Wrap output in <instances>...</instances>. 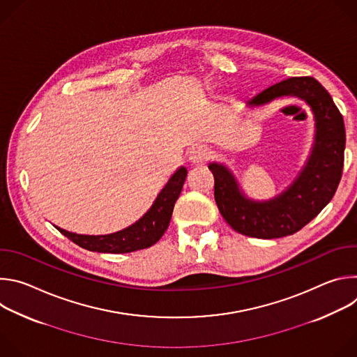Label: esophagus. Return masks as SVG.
<instances>
[{"mask_svg": "<svg viewBox=\"0 0 357 357\" xmlns=\"http://www.w3.org/2000/svg\"><path fill=\"white\" fill-rule=\"evenodd\" d=\"M211 158V151L205 146H196L189 152V160L192 164H205Z\"/></svg>", "mask_w": 357, "mask_h": 357, "instance_id": "34e87169", "label": "esophagus"}]
</instances>
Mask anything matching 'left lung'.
<instances>
[{
  "mask_svg": "<svg viewBox=\"0 0 357 357\" xmlns=\"http://www.w3.org/2000/svg\"><path fill=\"white\" fill-rule=\"evenodd\" d=\"M282 96L302 98L315 117L311 157L282 193L266 202L248 199L225 165H209L215 176V200L223 219L233 230L248 237L278 238L299 231L331 202L342 178L346 132L331 94L314 77H289L263 90L247 105L263 106Z\"/></svg>",
  "mask_w": 357,
  "mask_h": 357,
  "instance_id": "8db88e82",
  "label": "left lung"
}]
</instances>
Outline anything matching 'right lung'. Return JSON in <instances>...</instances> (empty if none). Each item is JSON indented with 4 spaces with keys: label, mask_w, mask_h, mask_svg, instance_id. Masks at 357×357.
I'll use <instances>...</instances> for the list:
<instances>
[{
    "label": "right lung",
    "mask_w": 357,
    "mask_h": 357,
    "mask_svg": "<svg viewBox=\"0 0 357 357\" xmlns=\"http://www.w3.org/2000/svg\"><path fill=\"white\" fill-rule=\"evenodd\" d=\"M186 174V168L181 167L169 178L168 183L162 188L149 211L138 222L120 231L105 236H87L76 234L58 226L55 227L69 240L89 251L124 254L151 247L164 236L169 226L175 202L181 195Z\"/></svg>",
    "instance_id": "add662e5"
}]
</instances>
